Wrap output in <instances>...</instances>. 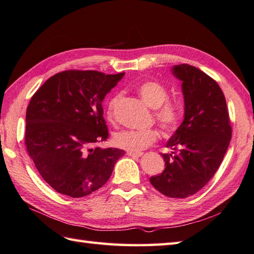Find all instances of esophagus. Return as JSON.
Returning <instances> with one entry per match:
<instances>
[{
	"mask_svg": "<svg viewBox=\"0 0 254 254\" xmlns=\"http://www.w3.org/2000/svg\"><path fill=\"white\" fill-rule=\"evenodd\" d=\"M127 154L129 156H132V157H139V156L142 155V152H130V151H128Z\"/></svg>",
	"mask_w": 254,
	"mask_h": 254,
	"instance_id": "1",
	"label": "esophagus"
}]
</instances>
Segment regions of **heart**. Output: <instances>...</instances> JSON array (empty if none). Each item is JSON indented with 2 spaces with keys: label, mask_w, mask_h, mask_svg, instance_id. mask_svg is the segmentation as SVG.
Here are the masks:
<instances>
[{
  "label": "heart",
  "mask_w": 254,
  "mask_h": 254,
  "mask_svg": "<svg viewBox=\"0 0 254 254\" xmlns=\"http://www.w3.org/2000/svg\"><path fill=\"white\" fill-rule=\"evenodd\" d=\"M136 90L143 102L151 109H154V117L162 130L166 133L176 130L182 118V111L177 102L167 100L168 90L164 84L156 80H145L140 82ZM118 100H120V94H114L106 104V115L109 120H113ZM157 138L159 133L153 128L137 129V130L127 129L116 132L113 136V141L121 149L139 152L155 142Z\"/></svg>",
  "instance_id": "1"
}]
</instances>
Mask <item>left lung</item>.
<instances>
[{
  "mask_svg": "<svg viewBox=\"0 0 254 254\" xmlns=\"http://www.w3.org/2000/svg\"><path fill=\"white\" fill-rule=\"evenodd\" d=\"M173 74L183 81L185 120L166 144L165 168L152 186L170 198H187L215 175L232 139V125L222 89L205 72L180 64Z\"/></svg>",
  "mask_w": 254,
  "mask_h": 254,
  "instance_id": "8db88e82",
  "label": "left lung"
}]
</instances>
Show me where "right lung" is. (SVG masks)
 <instances>
[{"mask_svg":"<svg viewBox=\"0 0 254 254\" xmlns=\"http://www.w3.org/2000/svg\"><path fill=\"white\" fill-rule=\"evenodd\" d=\"M124 72H58L32 95L25 144L41 177L59 193L81 198L108 182L125 151L95 146L109 130L102 102Z\"/></svg>","mask_w":254,"mask_h":254,"instance_id":"obj_1","label":"right lung"}]
</instances>
